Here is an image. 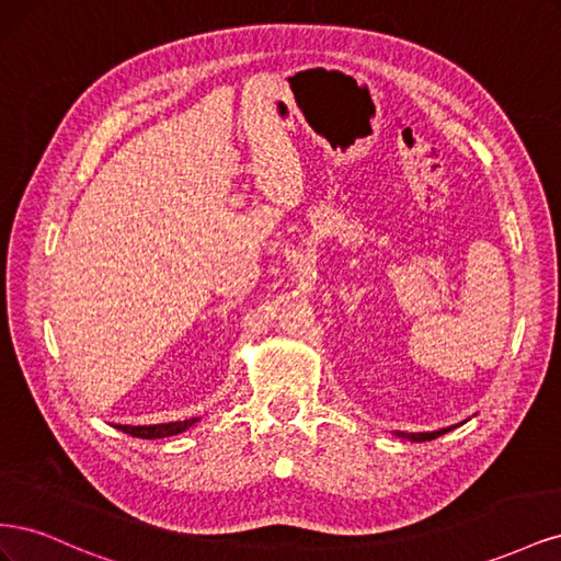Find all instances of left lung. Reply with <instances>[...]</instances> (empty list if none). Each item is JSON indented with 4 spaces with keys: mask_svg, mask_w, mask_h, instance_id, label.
Returning <instances> with one entry per match:
<instances>
[{
    "mask_svg": "<svg viewBox=\"0 0 561 561\" xmlns=\"http://www.w3.org/2000/svg\"><path fill=\"white\" fill-rule=\"evenodd\" d=\"M451 428H454V426H451ZM451 428L433 431V433H400V431H396V435H398V437H404V439H412V443H426V439H435V437H439V435L449 433Z\"/></svg>",
    "mask_w": 561,
    "mask_h": 561,
    "instance_id": "1",
    "label": "left lung"
}]
</instances>
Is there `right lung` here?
<instances>
[{
    "label": "right lung",
    "mask_w": 561,
    "mask_h": 561,
    "mask_svg": "<svg viewBox=\"0 0 561 561\" xmlns=\"http://www.w3.org/2000/svg\"><path fill=\"white\" fill-rule=\"evenodd\" d=\"M198 419H186V421H173V423H157V426H116L118 431H124L133 437H142V439H154V437H171L190 426H194Z\"/></svg>",
    "instance_id": "1"
}]
</instances>
